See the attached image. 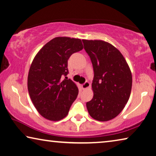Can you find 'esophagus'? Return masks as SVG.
Listing matches in <instances>:
<instances>
[{
  "instance_id": "1",
  "label": "esophagus",
  "mask_w": 156,
  "mask_h": 156,
  "mask_svg": "<svg viewBox=\"0 0 156 156\" xmlns=\"http://www.w3.org/2000/svg\"><path fill=\"white\" fill-rule=\"evenodd\" d=\"M90 86V83L88 82V81H86L85 83L81 85V88H82L83 90H85V89H87Z\"/></svg>"
}]
</instances>
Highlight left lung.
Masks as SVG:
<instances>
[{
	"instance_id": "left-lung-1",
	"label": "left lung",
	"mask_w": 156,
	"mask_h": 156,
	"mask_svg": "<svg viewBox=\"0 0 156 156\" xmlns=\"http://www.w3.org/2000/svg\"><path fill=\"white\" fill-rule=\"evenodd\" d=\"M82 41L94 70L93 98L86 103L88 113L98 121H109L121 113L129 101L131 71L124 56L111 43L101 40Z\"/></svg>"
}]
</instances>
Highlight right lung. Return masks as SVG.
<instances>
[{
    "instance_id": "obj_1",
    "label": "right lung",
    "mask_w": 156,
    "mask_h": 156,
    "mask_svg": "<svg viewBox=\"0 0 156 156\" xmlns=\"http://www.w3.org/2000/svg\"><path fill=\"white\" fill-rule=\"evenodd\" d=\"M83 48L80 39L55 37L41 49L33 59L27 76L31 100L41 115L59 121L68 114L78 95L75 83L63 76L68 75V60Z\"/></svg>"
}]
</instances>
